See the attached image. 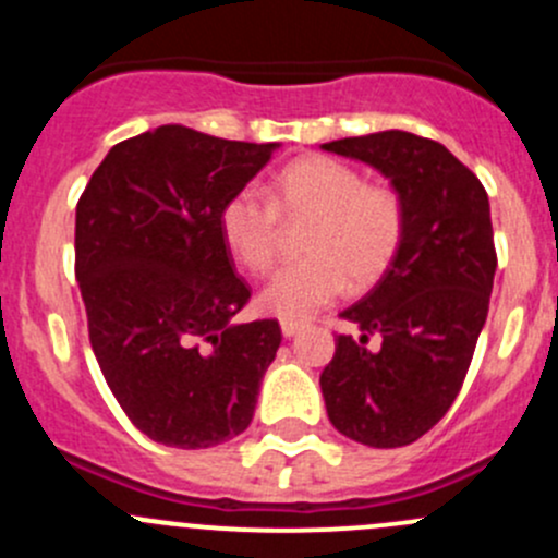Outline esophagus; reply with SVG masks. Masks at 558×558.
Instances as JSON below:
<instances>
[{"mask_svg": "<svg viewBox=\"0 0 558 558\" xmlns=\"http://www.w3.org/2000/svg\"><path fill=\"white\" fill-rule=\"evenodd\" d=\"M300 329L302 324H296V320H280V331H283V337H294Z\"/></svg>", "mask_w": 558, "mask_h": 558, "instance_id": "esophagus-1", "label": "esophagus"}]
</instances>
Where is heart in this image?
Returning <instances> with one entry per match:
<instances>
[{"label": "heart", "instance_id": "obj_1", "mask_svg": "<svg viewBox=\"0 0 558 558\" xmlns=\"http://www.w3.org/2000/svg\"><path fill=\"white\" fill-rule=\"evenodd\" d=\"M280 216L313 218L302 253L258 294V307L283 320H305L331 305L351 280L367 289L397 256L404 238V202L397 189L367 183L356 167L331 156H302L272 178L267 196L243 189L223 205L221 234L251 272L272 269Z\"/></svg>", "mask_w": 558, "mask_h": 558}]
</instances>
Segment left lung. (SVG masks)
<instances>
[{
	"mask_svg": "<svg viewBox=\"0 0 558 558\" xmlns=\"http://www.w3.org/2000/svg\"><path fill=\"white\" fill-rule=\"evenodd\" d=\"M320 148L384 172L404 202L397 256L340 313L362 337L337 335L320 373L326 413L362 446H410L459 397L486 324L497 272L488 194L446 145L399 129Z\"/></svg>",
	"mask_w": 558,
	"mask_h": 558,
	"instance_id": "1",
	"label": "left lung"
}]
</instances>
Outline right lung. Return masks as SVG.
Instances as JSON below:
<instances>
[{
	"instance_id": "1",
	"label": "right lung",
	"mask_w": 558,
	"mask_h": 558,
	"mask_svg": "<svg viewBox=\"0 0 558 558\" xmlns=\"http://www.w3.org/2000/svg\"><path fill=\"white\" fill-rule=\"evenodd\" d=\"M275 148L167 123L112 145L77 202L94 356L129 421L161 446L243 435L278 353V320H232L251 289L221 234L223 205Z\"/></svg>"
}]
</instances>
